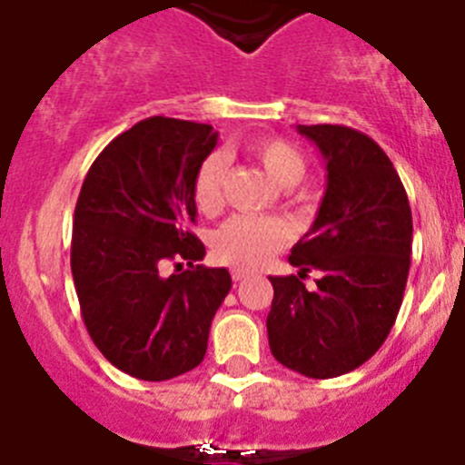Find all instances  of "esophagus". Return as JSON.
<instances>
[{"mask_svg": "<svg viewBox=\"0 0 465 465\" xmlns=\"http://www.w3.org/2000/svg\"><path fill=\"white\" fill-rule=\"evenodd\" d=\"M248 271H242V269H233L232 271V278H233V282H241V280H245L248 278Z\"/></svg>", "mask_w": 465, "mask_h": 465, "instance_id": "obj_1", "label": "esophagus"}]
</instances>
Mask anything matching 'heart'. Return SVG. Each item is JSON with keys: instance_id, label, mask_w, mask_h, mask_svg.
I'll use <instances>...</instances> for the list:
<instances>
[{"instance_id": "heart-1", "label": "heart", "mask_w": 465, "mask_h": 465, "mask_svg": "<svg viewBox=\"0 0 465 465\" xmlns=\"http://www.w3.org/2000/svg\"><path fill=\"white\" fill-rule=\"evenodd\" d=\"M250 153L259 160L271 181L280 187H294L303 181L305 157L296 145L284 139H259L250 143ZM224 175L227 164L220 153L208 154L196 169L192 196L196 208L206 215L215 213L223 203ZM290 242V229L275 217L236 215L213 233L211 248L217 262L229 263L233 269H257L269 262L280 248Z\"/></svg>"}]
</instances>
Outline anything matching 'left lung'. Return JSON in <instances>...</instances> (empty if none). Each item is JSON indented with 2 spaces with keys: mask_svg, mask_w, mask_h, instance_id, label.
Returning <instances> with one entry per match:
<instances>
[{
  "mask_svg": "<svg viewBox=\"0 0 465 465\" xmlns=\"http://www.w3.org/2000/svg\"><path fill=\"white\" fill-rule=\"evenodd\" d=\"M324 157L326 190L315 223L292 248L299 275H271L269 345L305 378L350 373L387 341L410 271L412 213L384 150L342 124H299ZM308 270H320L305 291Z\"/></svg>",
  "mask_w": 465,
  "mask_h": 465,
  "instance_id": "obj_1",
  "label": "left lung"
}]
</instances>
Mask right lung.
Listing matches in <instances>:
<instances>
[{
    "label": "right lung",
    "instance_id": "obj_1",
    "mask_svg": "<svg viewBox=\"0 0 465 465\" xmlns=\"http://www.w3.org/2000/svg\"><path fill=\"white\" fill-rule=\"evenodd\" d=\"M215 145L211 124L154 115L113 139L83 181L71 236L78 303L99 352L132 378L162 382L199 366L232 290L227 269L194 266L206 248L190 232L196 169ZM166 261L191 269L166 279Z\"/></svg>",
    "mask_w": 465,
    "mask_h": 465
}]
</instances>
